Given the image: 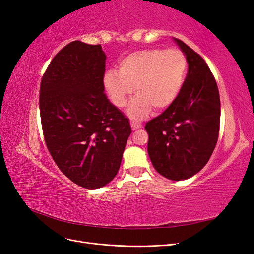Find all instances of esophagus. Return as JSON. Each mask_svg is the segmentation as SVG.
<instances>
[{
    "instance_id": "obj_1",
    "label": "esophagus",
    "mask_w": 254,
    "mask_h": 254,
    "mask_svg": "<svg viewBox=\"0 0 254 254\" xmlns=\"http://www.w3.org/2000/svg\"><path fill=\"white\" fill-rule=\"evenodd\" d=\"M130 125H131V129L132 130H137V129H141L142 128V125L139 124V123L131 122V123H130Z\"/></svg>"
}]
</instances>
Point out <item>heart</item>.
Wrapping results in <instances>:
<instances>
[{
	"instance_id": "b5f03b06",
	"label": "heart",
	"mask_w": 254,
	"mask_h": 254,
	"mask_svg": "<svg viewBox=\"0 0 254 254\" xmlns=\"http://www.w3.org/2000/svg\"><path fill=\"white\" fill-rule=\"evenodd\" d=\"M188 74V59L178 49H148L123 58L119 72L108 71L104 84L112 103L123 108L132 94L127 113L140 121L150 113L172 106L183 89Z\"/></svg>"
}]
</instances>
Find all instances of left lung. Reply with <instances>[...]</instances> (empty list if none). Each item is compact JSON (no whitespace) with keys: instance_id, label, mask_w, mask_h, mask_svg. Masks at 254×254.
<instances>
[{"instance_id":"left-lung-1","label":"left lung","mask_w":254,"mask_h":254,"mask_svg":"<svg viewBox=\"0 0 254 254\" xmlns=\"http://www.w3.org/2000/svg\"><path fill=\"white\" fill-rule=\"evenodd\" d=\"M188 59V75L179 96L145 126L147 150L165 178L186 180L200 172L216 146L220 124L217 83L200 55L174 38Z\"/></svg>"}]
</instances>
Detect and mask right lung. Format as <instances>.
<instances>
[{
	"instance_id": "1",
	"label": "right lung",
	"mask_w": 254,
	"mask_h": 254,
	"mask_svg": "<svg viewBox=\"0 0 254 254\" xmlns=\"http://www.w3.org/2000/svg\"><path fill=\"white\" fill-rule=\"evenodd\" d=\"M106 55L99 44L73 41L53 58L39 96L45 144L68 179L94 190L117 176L131 133L105 94Z\"/></svg>"
}]
</instances>
